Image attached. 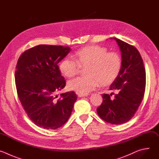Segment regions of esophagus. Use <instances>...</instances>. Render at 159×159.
Masks as SVG:
<instances>
[{
	"label": "esophagus",
	"instance_id": "34e87169",
	"mask_svg": "<svg viewBox=\"0 0 159 159\" xmlns=\"http://www.w3.org/2000/svg\"><path fill=\"white\" fill-rule=\"evenodd\" d=\"M88 94H78V96L80 98L81 97H85V96H87Z\"/></svg>",
	"mask_w": 159,
	"mask_h": 159
}]
</instances>
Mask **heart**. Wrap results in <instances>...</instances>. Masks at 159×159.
I'll use <instances>...</instances> for the list:
<instances>
[{"mask_svg":"<svg viewBox=\"0 0 159 159\" xmlns=\"http://www.w3.org/2000/svg\"><path fill=\"white\" fill-rule=\"evenodd\" d=\"M74 58H65L59 65L60 72L66 77L77 74L79 65L87 66V75L79 77L68 82L67 86L79 94H87L102 84H109L118 76L122 66L120 55L116 52H107L100 46H89L77 51Z\"/></svg>","mask_w":159,"mask_h":159,"instance_id":"1","label":"heart"}]
</instances>
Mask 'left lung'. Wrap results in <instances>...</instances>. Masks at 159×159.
<instances>
[{
	"instance_id": "1",
	"label": "left lung",
	"mask_w": 159,
	"mask_h": 159,
	"mask_svg": "<svg viewBox=\"0 0 159 159\" xmlns=\"http://www.w3.org/2000/svg\"><path fill=\"white\" fill-rule=\"evenodd\" d=\"M112 38L118 44L122 58L121 71L109 87V90H116V94L111 97L104 94L97 112L104 121L120 125L129 121L140 105L145 90L146 74L138 50L122 40Z\"/></svg>"
}]
</instances>
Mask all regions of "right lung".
<instances>
[{"label":"right lung","instance_id":"1","mask_svg":"<svg viewBox=\"0 0 159 159\" xmlns=\"http://www.w3.org/2000/svg\"><path fill=\"white\" fill-rule=\"evenodd\" d=\"M68 47L39 44L22 53L15 72L19 99L30 120L55 129L69 119L77 99L74 91L57 93L65 86L58 63L70 52Z\"/></svg>","mask_w":159,"mask_h":159}]
</instances>
